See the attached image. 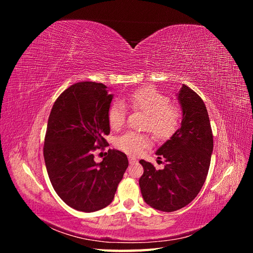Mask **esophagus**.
I'll list each match as a JSON object with an SVG mask.
<instances>
[{
  "label": "esophagus",
  "instance_id": "obj_1",
  "mask_svg": "<svg viewBox=\"0 0 253 253\" xmlns=\"http://www.w3.org/2000/svg\"><path fill=\"white\" fill-rule=\"evenodd\" d=\"M128 162L131 163V164H133V163H136V162H137V159H136L135 157H133V156H129V157H128Z\"/></svg>",
  "mask_w": 253,
  "mask_h": 253
}]
</instances>
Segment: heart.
<instances>
[{
  "label": "heart",
  "instance_id": "1",
  "mask_svg": "<svg viewBox=\"0 0 253 253\" xmlns=\"http://www.w3.org/2000/svg\"><path fill=\"white\" fill-rule=\"evenodd\" d=\"M126 103L135 111L145 114L143 128L157 139L165 140L176 132L180 121V111L170 99L158 89L147 86L132 91L126 98ZM109 126L114 131L121 128L126 121V108L122 102H114L108 112ZM115 143L121 151L129 155H139L151 145L148 134L126 132L118 136Z\"/></svg>",
  "mask_w": 253,
  "mask_h": 253
}]
</instances>
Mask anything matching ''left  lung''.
<instances>
[{
    "label": "left lung",
    "instance_id": "8db88e82",
    "mask_svg": "<svg viewBox=\"0 0 253 253\" xmlns=\"http://www.w3.org/2000/svg\"><path fill=\"white\" fill-rule=\"evenodd\" d=\"M178 100L181 126L156 152L158 158H165V167L157 170L151 163L139 162L143 167L139 178L143 200L164 212L183 208L200 193L213 151L212 129L203 99L182 84Z\"/></svg>",
    "mask_w": 253,
    "mask_h": 253
}]
</instances>
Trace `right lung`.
<instances>
[{
    "label": "right lung",
    "mask_w": 253,
    "mask_h": 253,
    "mask_svg": "<svg viewBox=\"0 0 253 253\" xmlns=\"http://www.w3.org/2000/svg\"><path fill=\"white\" fill-rule=\"evenodd\" d=\"M97 82H78L66 88L52 105L43 155L56 193L67 206L83 212L105 208L128 166L127 157L109 150L101 163L94 151L108 144V112L113 95Z\"/></svg>",
    "instance_id": "1"
}]
</instances>
